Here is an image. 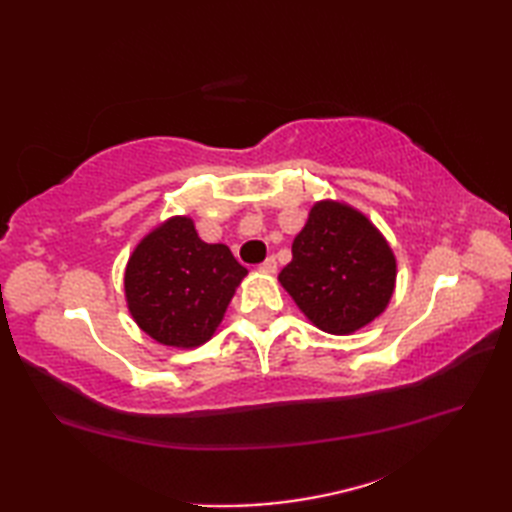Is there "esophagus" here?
Wrapping results in <instances>:
<instances>
[{
    "label": "esophagus",
    "mask_w": 512,
    "mask_h": 512,
    "mask_svg": "<svg viewBox=\"0 0 512 512\" xmlns=\"http://www.w3.org/2000/svg\"><path fill=\"white\" fill-rule=\"evenodd\" d=\"M259 270H262V273H268V275L277 273V259L275 257H266L264 262L259 264Z\"/></svg>",
    "instance_id": "esophagus-1"
}]
</instances>
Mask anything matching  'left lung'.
<instances>
[{
	"label": "left lung",
	"mask_w": 512,
	"mask_h": 512,
	"mask_svg": "<svg viewBox=\"0 0 512 512\" xmlns=\"http://www.w3.org/2000/svg\"><path fill=\"white\" fill-rule=\"evenodd\" d=\"M279 281L319 330L352 334L387 308L396 259L363 213L325 200L312 206Z\"/></svg>",
	"instance_id": "obj_1"
}]
</instances>
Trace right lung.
<instances>
[{"mask_svg": "<svg viewBox=\"0 0 512 512\" xmlns=\"http://www.w3.org/2000/svg\"><path fill=\"white\" fill-rule=\"evenodd\" d=\"M248 270L224 244H206L189 217H171L129 257L125 297L140 330L171 347L213 336Z\"/></svg>", "mask_w": 512, "mask_h": 512, "instance_id": "1", "label": "right lung"}]
</instances>
